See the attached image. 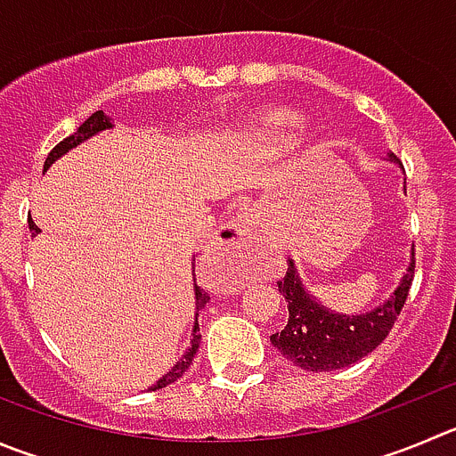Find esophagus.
I'll list each match as a JSON object with an SVG mask.
<instances>
[{
	"mask_svg": "<svg viewBox=\"0 0 456 456\" xmlns=\"http://www.w3.org/2000/svg\"><path fill=\"white\" fill-rule=\"evenodd\" d=\"M249 240H252V218H249L248 211H238L214 236L216 248L224 249L227 254L245 252Z\"/></svg>",
	"mask_w": 456,
	"mask_h": 456,
	"instance_id": "34e87169",
	"label": "esophagus"
}]
</instances>
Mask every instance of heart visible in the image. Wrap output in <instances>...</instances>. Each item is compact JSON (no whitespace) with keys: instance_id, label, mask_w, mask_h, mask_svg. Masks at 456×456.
Returning a JSON list of instances; mask_svg holds the SVG:
<instances>
[{"instance_id":"1","label":"heart","mask_w":456,"mask_h":456,"mask_svg":"<svg viewBox=\"0 0 456 456\" xmlns=\"http://www.w3.org/2000/svg\"><path fill=\"white\" fill-rule=\"evenodd\" d=\"M297 123V114L288 108H272L254 121V134L263 142L283 137V132Z\"/></svg>"}]
</instances>
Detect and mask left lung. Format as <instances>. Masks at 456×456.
<instances>
[{
	"mask_svg": "<svg viewBox=\"0 0 456 456\" xmlns=\"http://www.w3.org/2000/svg\"><path fill=\"white\" fill-rule=\"evenodd\" d=\"M391 164H398L394 155H387ZM401 166V164H398ZM414 281V248L411 261L389 299L360 314L338 313L326 308L313 292L305 290L295 261L288 263L286 276L276 283L286 297L288 324L279 333L270 335V342L292 364L308 371H335L362 360L389 335L395 317L410 295Z\"/></svg>",
	"mask_w": 456,
	"mask_h": 456,
	"instance_id": "left-lung-1",
	"label": "left lung"
}]
</instances>
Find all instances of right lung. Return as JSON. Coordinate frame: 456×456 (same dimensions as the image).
I'll use <instances>...</instances> for the list:
<instances>
[{
	"instance_id": "obj_1",
	"label": "right lung",
	"mask_w": 456,
	"mask_h": 456,
	"mask_svg": "<svg viewBox=\"0 0 456 456\" xmlns=\"http://www.w3.org/2000/svg\"><path fill=\"white\" fill-rule=\"evenodd\" d=\"M110 127H114V123H112V118H110L108 114L103 112V110H99V112H94L92 117H89L87 121H85L83 126H80L78 130H76L74 134H71V137H67L65 142H61V143H58V146L53 148V151L49 152V157H46V161H45V170H49V166L53 164V161H58L62 155H67V152H69V151H74L76 146L85 143V142H87V139L96 137L99 132L110 130ZM28 229H31V236H37V233H40V227H37V224L33 223V218H28ZM191 270L195 272V267L191 265ZM193 295H195V317H193V330H191L193 339H191L189 348H186V353H184V355H182L180 362L173 364V367H170L168 371H166L164 376H161L159 380L155 382V385L148 387V391H157V389H161V387L170 385V382H175L177 378L184 376V371L191 367V362H193V357H195V353H198V346H200L198 314H200V310H202L204 305H207V301H208L207 292L200 290V288L195 286V281H193Z\"/></svg>"
}]
</instances>
